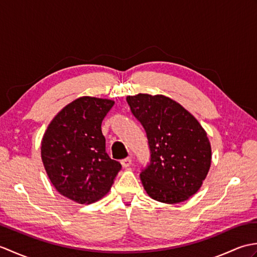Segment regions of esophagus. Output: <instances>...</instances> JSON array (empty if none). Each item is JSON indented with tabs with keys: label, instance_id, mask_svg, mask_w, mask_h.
<instances>
[{
	"label": "esophagus",
	"instance_id": "1",
	"mask_svg": "<svg viewBox=\"0 0 257 257\" xmlns=\"http://www.w3.org/2000/svg\"><path fill=\"white\" fill-rule=\"evenodd\" d=\"M132 162H133L132 158H125V159H122L121 161H120V163H121V166L123 168H128V167L132 166Z\"/></svg>",
	"mask_w": 257,
	"mask_h": 257
}]
</instances>
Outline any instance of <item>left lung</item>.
Wrapping results in <instances>:
<instances>
[{
	"mask_svg": "<svg viewBox=\"0 0 257 257\" xmlns=\"http://www.w3.org/2000/svg\"><path fill=\"white\" fill-rule=\"evenodd\" d=\"M125 99L148 138L150 165L140 173L146 192L162 203L189 200L211 167L205 130L193 114L169 97L138 94Z\"/></svg>",
	"mask_w": 257,
	"mask_h": 257,
	"instance_id": "obj_1",
	"label": "left lung"
}]
</instances>
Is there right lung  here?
Returning <instances> with one entry per match:
<instances>
[{
  "instance_id": "add662e5",
  "label": "right lung",
  "mask_w": 257,
  "mask_h": 257,
  "mask_svg": "<svg viewBox=\"0 0 257 257\" xmlns=\"http://www.w3.org/2000/svg\"><path fill=\"white\" fill-rule=\"evenodd\" d=\"M114 101L84 96L65 106L48 124L42 161L57 192L79 204L108 193L121 169L109 158L101 122Z\"/></svg>"
}]
</instances>
